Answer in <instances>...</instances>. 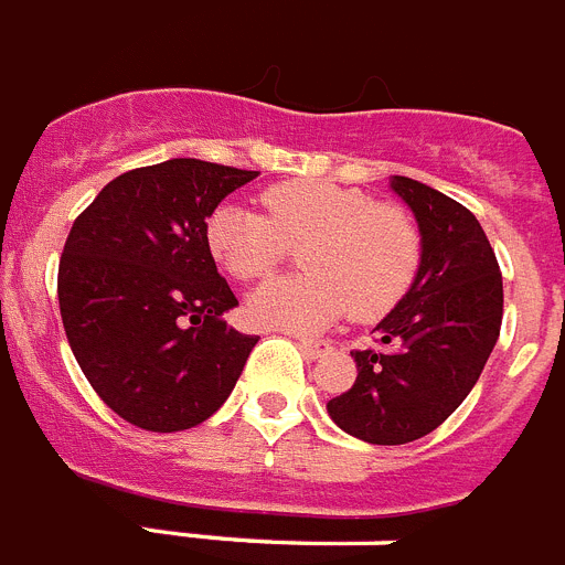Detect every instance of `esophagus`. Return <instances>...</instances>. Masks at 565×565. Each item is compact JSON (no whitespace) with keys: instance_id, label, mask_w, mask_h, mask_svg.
Here are the masks:
<instances>
[{"instance_id":"esophagus-1","label":"esophagus","mask_w":565,"mask_h":565,"mask_svg":"<svg viewBox=\"0 0 565 565\" xmlns=\"http://www.w3.org/2000/svg\"><path fill=\"white\" fill-rule=\"evenodd\" d=\"M300 349L308 360H320L331 351V345L326 340H308V337H300Z\"/></svg>"}]
</instances>
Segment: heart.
Returning <instances> with one entry per match:
<instances>
[{
	"instance_id": "heart-1",
	"label": "heart",
	"mask_w": 565,
	"mask_h": 565,
	"mask_svg": "<svg viewBox=\"0 0 565 565\" xmlns=\"http://www.w3.org/2000/svg\"><path fill=\"white\" fill-rule=\"evenodd\" d=\"M259 200L265 216L220 205L209 216L205 243L236 279L268 277L288 245L307 243L300 265L308 274L271 279L250 294L248 311L263 326L317 331L349 308L356 320H377L412 288L420 234L406 211L322 180L277 182Z\"/></svg>"
}]
</instances>
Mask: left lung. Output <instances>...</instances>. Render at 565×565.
<instances>
[{"label": "left lung", "instance_id": "8db88e82", "mask_svg": "<svg viewBox=\"0 0 565 565\" xmlns=\"http://www.w3.org/2000/svg\"><path fill=\"white\" fill-rule=\"evenodd\" d=\"M392 188L420 228V268L377 322V349L351 351L354 385L329 399L331 420L374 446L440 426L480 380L503 322V277L477 216L408 177Z\"/></svg>", "mask_w": 565, "mask_h": 565}]
</instances>
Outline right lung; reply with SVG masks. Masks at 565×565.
Instances as JSON below:
<instances>
[{"mask_svg":"<svg viewBox=\"0 0 565 565\" xmlns=\"http://www.w3.org/2000/svg\"><path fill=\"white\" fill-rule=\"evenodd\" d=\"M257 171L168 159L134 168L76 216L60 259L62 326L105 406L145 431L209 420L259 337L223 320L236 306L205 220Z\"/></svg>","mask_w":565,"mask_h":565,"instance_id":"add662e5","label":"right lung"}]
</instances>
